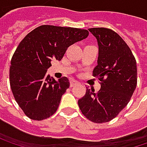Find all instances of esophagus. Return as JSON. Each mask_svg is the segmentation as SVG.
Segmentation results:
<instances>
[{"label": "esophagus", "mask_w": 147, "mask_h": 147, "mask_svg": "<svg viewBox=\"0 0 147 147\" xmlns=\"http://www.w3.org/2000/svg\"><path fill=\"white\" fill-rule=\"evenodd\" d=\"M76 84H79V82H77L76 80H71V87H73Z\"/></svg>", "instance_id": "1"}]
</instances>
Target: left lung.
Here are the masks:
<instances>
[{"mask_svg":"<svg viewBox=\"0 0 147 147\" xmlns=\"http://www.w3.org/2000/svg\"><path fill=\"white\" fill-rule=\"evenodd\" d=\"M99 46L97 65L93 76L100 81V89L87 88L78 100L82 114L96 123L115 118L128 105L137 85V66L132 52L122 37L106 28H91Z\"/></svg>","mask_w":147,"mask_h":147,"instance_id":"left-lung-1","label":"left lung"}]
</instances>
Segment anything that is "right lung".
I'll list each match as a JSON object with an SVG mask.
<instances>
[{
    "mask_svg": "<svg viewBox=\"0 0 147 147\" xmlns=\"http://www.w3.org/2000/svg\"><path fill=\"white\" fill-rule=\"evenodd\" d=\"M88 36L87 30L42 25L30 32L18 46L11 60L10 86L24 114L41 121L55 113L70 87L64 76L56 81L47 75L52 60H61L67 48Z\"/></svg>",
    "mask_w": 147,
    "mask_h": 147,
    "instance_id": "right-lung-1",
    "label": "right lung"
}]
</instances>
